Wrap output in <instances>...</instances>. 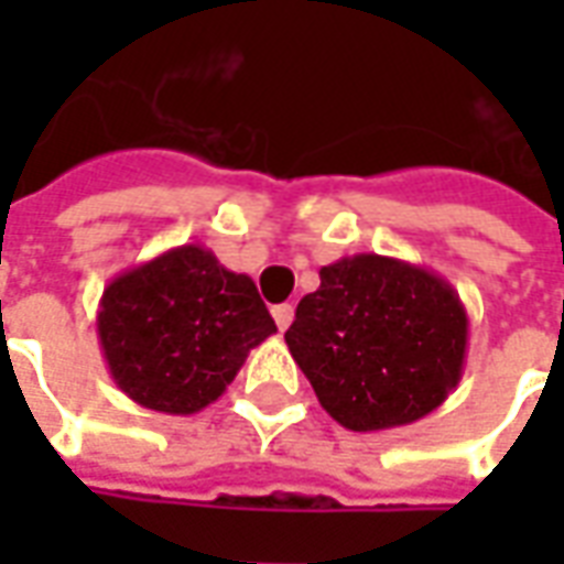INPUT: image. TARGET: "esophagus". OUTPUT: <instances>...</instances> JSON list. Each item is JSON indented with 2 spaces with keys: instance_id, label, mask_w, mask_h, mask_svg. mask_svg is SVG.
Returning <instances> with one entry per match:
<instances>
[{
  "instance_id": "esophagus-1",
  "label": "esophagus",
  "mask_w": 564,
  "mask_h": 564,
  "mask_svg": "<svg viewBox=\"0 0 564 564\" xmlns=\"http://www.w3.org/2000/svg\"><path fill=\"white\" fill-rule=\"evenodd\" d=\"M271 317H274V323H278V329L286 332V329H290V323H293V317H295V307L293 305L271 307Z\"/></svg>"
}]
</instances>
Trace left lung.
Wrapping results in <instances>:
<instances>
[{"mask_svg": "<svg viewBox=\"0 0 564 564\" xmlns=\"http://www.w3.org/2000/svg\"><path fill=\"white\" fill-rule=\"evenodd\" d=\"M283 338L335 423L380 432L423 420L456 390L468 314L435 271L356 253L319 269Z\"/></svg>", "mask_w": 564, "mask_h": 564, "instance_id": "8db88e82", "label": "left lung"}]
</instances>
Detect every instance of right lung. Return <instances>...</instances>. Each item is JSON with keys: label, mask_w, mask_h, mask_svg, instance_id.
I'll return each instance as SVG.
<instances>
[{"label": "right lung", "mask_w": 564, "mask_h": 564, "mask_svg": "<svg viewBox=\"0 0 564 564\" xmlns=\"http://www.w3.org/2000/svg\"><path fill=\"white\" fill-rule=\"evenodd\" d=\"M96 332L132 402L189 416L220 399L278 326L247 274L223 269L208 247L181 245L105 286Z\"/></svg>", "instance_id": "obj_1"}]
</instances>
